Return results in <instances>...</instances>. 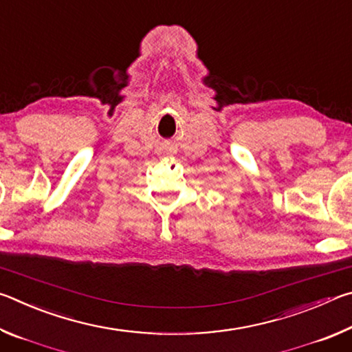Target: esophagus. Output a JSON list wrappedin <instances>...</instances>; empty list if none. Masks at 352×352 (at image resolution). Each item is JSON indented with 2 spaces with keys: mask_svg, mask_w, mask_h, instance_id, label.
I'll return each mask as SVG.
<instances>
[{
  "mask_svg": "<svg viewBox=\"0 0 352 352\" xmlns=\"http://www.w3.org/2000/svg\"><path fill=\"white\" fill-rule=\"evenodd\" d=\"M162 155H166V152H162Z\"/></svg>",
  "mask_w": 352,
  "mask_h": 352,
  "instance_id": "obj_1",
  "label": "esophagus"
}]
</instances>
